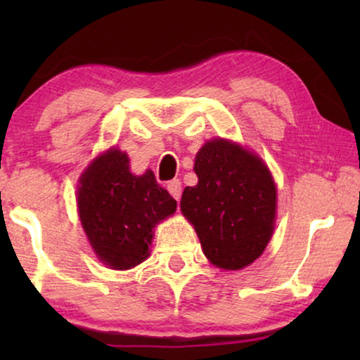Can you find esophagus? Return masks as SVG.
Wrapping results in <instances>:
<instances>
[{"label": "esophagus", "mask_w": 360, "mask_h": 360, "mask_svg": "<svg viewBox=\"0 0 360 360\" xmlns=\"http://www.w3.org/2000/svg\"><path fill=\"white\" fill-rule=\"evenodd\" d=\"M167 190H169V193L174 196L176 201H179L180 196H181V181L179 179L170 180L169 184H167Z\"/></svg>", "instance_id": "34e87169"}]
</instances>
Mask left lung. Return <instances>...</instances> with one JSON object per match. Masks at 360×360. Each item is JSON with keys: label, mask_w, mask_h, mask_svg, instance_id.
Wrapping results in <instances>:
<instances>
[{"label": "left lung", "mask_w": 360, "mask_h": 360, "mask_svg": "<svg viewBox=\"0 0 360 360\" xmlns=\"http://www.w3.org/2000/svg\"><path fill=\"white\" fill-rule=\"evenodd\" d=\"M198 184L186 186L180 208L208 260L240 270L260 257L274 233L277 186L262 159L231 141L213 139L195 159Z\"/></svg>", "instance_id": "8db88e82"}]
</instances>
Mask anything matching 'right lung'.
Here are the masks:
<instances>
[{"mask_svg":"<svg viewBox=\"0 0 360 360\" xmlns=\"http://www.w3.org/2000/svg\"><path fill=\"white\" fill-rule=\"evenodd\" d=\"M78 214L98 259L127 270L149 257L155 224L172 216L176 201L155 175H132L129 157L120 149L98 155L80 176Z\"/></svg>","mask_w":360,"mask_h":360,"instance_id":"obj_1","label":"right lung"}]
</instances>
